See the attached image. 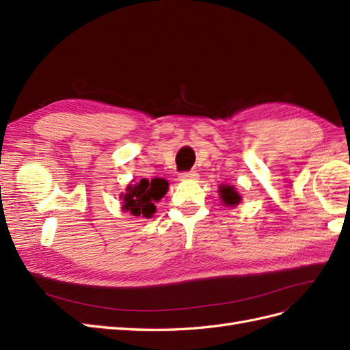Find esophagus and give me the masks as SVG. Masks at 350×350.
<instances>
[{
  "label": "esophagus",
  "mask_w": 350,
  "mask_h": 350,
  "mask_svg": "<svg viewBox=\"0 0 350 350\" xmlns=\"http://www.w3.org/2000/svg\"><path fill=\"white\" fill-rule=\"evenodd\" d=\"M197 178H198V174L196 171L183 172L181 175H179V179H181V181H196Z\"/></svg>",
  "instance_id": "esophagus-1"
}]
</instances>
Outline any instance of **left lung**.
Instances as JSON below:
<instances>
[{
	"mask_svg": "<svg viewBox=\"0 0 350 350\" xmlns=\"http://www.w3.org/2000/svg\"><path fill=\"white\" fill-rule=\"evenodd\" d=\"M219 196H220V200H221V203H224V206H228V207H235L242 201L241 194L237 191L235 187H232V185L221 184L219 187Z\"/></svg>",
	"mask_w": 350,
	"mask_h": 350,
	"instance_id": "8db88e82",
	"label": "left lung"
}]
</instances>
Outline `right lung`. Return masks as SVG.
<instances>
[{"label": "right lung", "instance_id": "right-lung-1", "mask_svg": "<svg viewBox=\"0 0 350 350\" xmlns=\"http://www.w3.org/2000/svg\"><path fill=\"white\" fill-rule=\"evenodd\" d=\"M169 183L163 178H153L149 181L147 178L140 181H133L126 185L125 193L120 194L122 201V210L129 211L133 216H143L150 219L156 213V206L159 200H162L167 193Z\"/></svg>", "mask_w": 350, "mask_h": 350}]
</instances>
